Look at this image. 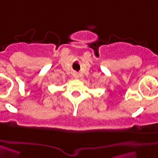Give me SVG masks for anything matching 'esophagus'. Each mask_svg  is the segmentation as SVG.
<instances>
[{
  "instance_id": "obj_1",
  "label": "esophagus",
  "mask_w": 158,
  "mask_h": 158,
  "mask_svg": "<svg viewBox=\"0 0 158 158\" xmlns=\"http://www.w3.org/2000/svg\"><path fill=\"white\" fill-rule=\"evenodd\" d=\"M73 76L75 78V79H78V78H79V73H76V72H75V73L73 74Z\"/></svg>"
}]
</instances>
